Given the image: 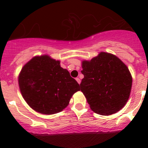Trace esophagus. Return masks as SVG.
<instances>
[{"label": "esophagus", "instance_id": "esophagus-1", "mask_svg": "<svg viewBox=\"0 0 148 148\" xmlns=\"http://www.w3.org/2000/svg\"><path fill=\"white\" fill-rule=\"evenodd\" d=\"M75 80L77 81V82H78V84H80L81 83V80H80V78H75Z\"/></svg>", "mask_w": 148, "mask_h": 148}]
</instances>
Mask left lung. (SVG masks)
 <instances>
[{
	"label": "left lung",
	"mask_w": 148,
	"mask_h": 148,
	"mask_svg": "<svg viewBox=\"0 0 148 148\" xmlns=\"http://www.w3.org/2000/svg\"><path fill=\"white\" fill-rule=\"evenodd\" d=\"M81 91L95 113L110 116L122 109L130 97L132 75L127 66L113 54L101 52L82 62Z\"/></svg>",
	"instance_id": "obj_1"
}]
</instances>
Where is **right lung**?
<instances>
[{
    "label": "right lung",
    "mask_w": 148,
    "mask_h": 148,
    "mask_svg": "<svg viewBox=\"0 0 148 148\" xmlns=\"http://www.w3.org/2000/svg\"><path fill=\"white\" fill-rule=\"evenodd\" d=\"M18 85L26 102L41 114L61 112L70 103L79 84L67 70L56 61L44 55L35 56L22 67Z\"/></svg>",
    "instance_id": "add662e5"
}]
</instances>
